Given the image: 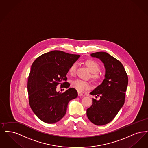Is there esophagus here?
<instances>
[{
    "label": "esophagus",
    "instance_id": "1",
    "mask_svg": "<svg viewBox=\"0 0 148 148\" xmlns=\"http://www.w3.org/2000/svg\"><path fill=\"white\" fill-rule=\"evenodd\" d=\"M78 96H83V94L80 92H78Z\"/></svg>",
    "mask_w": 148,
    "mask_h": 148
}]
</instances>
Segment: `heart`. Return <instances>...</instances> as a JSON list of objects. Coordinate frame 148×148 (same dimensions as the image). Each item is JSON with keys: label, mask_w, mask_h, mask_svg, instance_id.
Segmentation results:
<instances>
[{"label": "heart", "mask_w": 148, "mask_h": 148, "mask_svg": "<svg viewBox=\"0 0 148 148\" xmlns=\"http://www.w3.org/2000/svg\"><path fill=\"white\" fill-rule=\"evenodd\" d=\"M85 64L89 68L90 71L92 73H94L92 75V77L95 79H99L100 77L96 73L99 72L100 69V66L99 64L93 60H86L85 62ZM77 67L76 63L72 64L69 69V73L71 75L75 74L77 71ZM71 86L79 91H83L85 90L89 89L90 87L89 83L80 79H75L73 80L71 83Z\"/></svg>", "instance_id": "b5f03b06"}]
</instances>
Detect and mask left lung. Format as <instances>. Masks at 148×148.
<instances>
[{
  "mask_svg": "<svg viewBox=\"0 0 148 148\" xmlns=\"http://www.w3.org/2000/svg\"><path fill=\"white\" fill-rule=\"evenodd\" d=\"M91 56L102 62L105 75L102 83L90 93L100 99H92L86 114L92 123L102 125L113 120L123 106L128 78L122 64L108 53L99 52L91 54Z\"/></svg>",
  "mask_w": 148,
  "mask_h": 148,
  "instance_id": "1",
  "label": "left lung"
}]
</instances>
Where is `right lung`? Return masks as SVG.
I'll return each instance as SVG.
<instances>
[{
    "label": "right lung",
    "mask_w": 148,
    "mask_h": 148,
    "mask_svg": "<svg viewBox=\"0 0 148 148\" xmlns=\"http://www.w3.org/2000/svg\"><path fill=\"white\" fill-rule=\"evenodd\" d=\"M80 56L53 51L39 56L31 65L27 82L29 103L43 122L51 124L58 122L64 116L68 102L77 98V92L74 88L63 93L57 92L56 89L59 84L66 88V75Z\"/></svg>",
    "instance_id": "add662e5"
}]
</instances>
